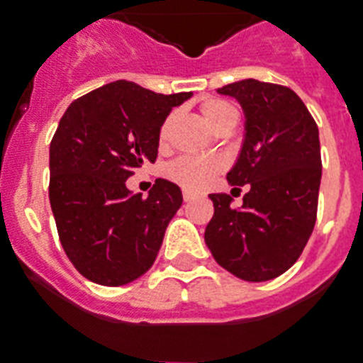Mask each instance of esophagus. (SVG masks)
I'll use <instances>...</instances> for the list:
<instances>
[{
    "label": "esophagus",
    "mask_w": 363,
    "mask_h": 363,
    "mask_svg": "<svg viewBox=\"0 0 363 363\" xmlns=\"http://www.w3.org/2000/svg\"><path fill=\"white\" fill-rule=\"evenodd\" d=\"M182 197H184V201H191V199H196V194L191 190H182Z\"/></svg>",
    "instance_id": "esophagus-1"
}]
</instances>
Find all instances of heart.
<instances>
[{"mask_svg": "<svg viewBox=\"0 0 363 363\" xmlns=\"http://www.w3.org/2000/svg\"><path fill=\"white\" fill-rule=\"evenodd\" d=\"M201 111L205 114L210 125H214L216 129H223L228 123H233L238 118V112L233 105L225 99L218 97H208L201 103ZM173 123V114L167 118L160 127V142H166L169 129ZM225 167L223 158L219 157H196V155H184L173 160L166 167V175L172 181L179 182L186 190H203L212 182L216 175Z\"/></svg>", "mask_w": 363, "mask_h": 363, "instance_id": "1", "label": "heart"}]
</instances>
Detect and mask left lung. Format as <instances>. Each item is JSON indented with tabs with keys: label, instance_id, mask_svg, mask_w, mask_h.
I'll return each instance as SVG.
<instances>
[{
	"label": "left lung",
	"instance_id": "left-lung-1",
	"mask_svg": "<svg viewBox=\"0 0 363 363\" xmlns=\"http://www.w3.org/2000/svg\"><path fill=\"white\" fill-rule=\"evenodd\" d=\"M218 92L234 97L245 114V138L227 181L233 186L247 184V194L242 208H233L227 194H210L214 216L205 242L228 273L264 282L294 266L315 225L319 130L288 86L243 79Z\"/></svg>",
	"mask_w": 363,
	"mask_h": 363
}]
</instances>
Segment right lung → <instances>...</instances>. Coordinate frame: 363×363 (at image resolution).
I'll return each mask as SVG.
<instances>
[{
    "instance_id": "right-lung-1",
    "label": "right lung",
    "mask_w": 363,
    "mask_h": 363,
    "mask_svg": "<svg viewBox=\"0 0 363 363\" xmlns=\"http://www.w3.org/2000/svg\"><path fill=\"white\" fill-rule=\"evenodd\" d=\"M191 92H151L116 81L66 108L50 145V203L64 252L101 286H123L153 266L182 205L181 188L157 179L147 197L125 181L158 155L160 127Z\"/></svg>"
}]
</instances>
